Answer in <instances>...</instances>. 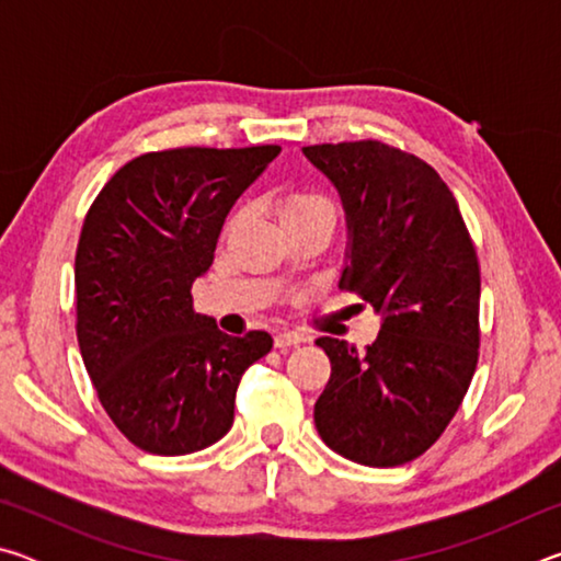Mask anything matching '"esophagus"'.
<instances>
[{
    "mask_svg": "<svg viewBox=\"0 0 561 561\" xmlns=\"http://www.w3.org/2000/svg\"><path fill=\"white\" fill-rule=\"evenodd\" d=\"M309 336L304 331H282V334L274 336V346L277 348H287V346H299L307 344Z\"/></svg>",
    "mask_w": 561,
    "mask_h": 561,
    "instance_id": "esophagus-1",
    "label": "esophagus"
}]
</instances>
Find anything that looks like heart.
I'll return each instance as SVG.
<instances>
[{"instance_id":"heart-1","label":"heart","mask_w":561,"mask_h":561,"mask_svg":"<svg viewBox=\"0 0 561 561\" xmlns=\"http://www.w3.org/2000/svg\"><path fill=\"white\" fill-rule=\"evenodd\" d=\"M319 210L334 213V210H331V203L327 201V197H321V195H294L282 205V217L304 215V213H319Z\"/></svg>"}]
</instances>
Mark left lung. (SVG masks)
<instances>
[{"label":"left lung","instance_id":"obj_1","mask_svg":"<svg viewBox=\"0 0 561 561\" xmlns=\"http://www.w3.org/2000/svg\"><path fill=\"white\" fill-rule=\"evenodd\" d=\"M301 153L344 205L339 287L381 317L364 354L317 339L331 360L317 431L348 460L396 468L440 438L468 393L480 346L478 254L448 185L421 158L378 140Z\"/></svg>","mask_w":561,"mask_h":561}]
</instances>
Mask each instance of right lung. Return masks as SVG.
Instances as JSON below:
<instances>
[{"mask_svg": "<svg viewBox=\"0 0 561 561\" xmlns=\"http://www.w3.org/2000/svg\"><path fill=\"white\" fill-rule=\"evenodd\" d=\"M279 146L175 148L123 165L93 201L76 250V334L111 421L140 450L187 455L234 421L242 374L267 331L230 336L193 309L217 237Z\"/></svg>", "mask_w": 561, "mask_h": 561, "instance_id": "add662e5", "label": "right lung"}]
</instances>
